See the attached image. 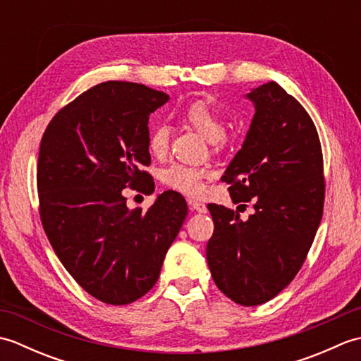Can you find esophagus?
<instances>
[{
  "label": "esophagus",
  "instance_id": "34e87169",
  "mask_svg": "<svg viewBox=\"0 0 361 361\" xmlns=\"http://www.w3.org/2000/svg\"><path fill=\"white\" fill-rule=\"evenodd\" d=\"M188 204H189V209L190 211H197V212H206V211H208V208H206V204L203 202L194 200V198H189Z\"/></svg>",
  "mask_w": 361,
  "mask_h": 361
}]
</instances>
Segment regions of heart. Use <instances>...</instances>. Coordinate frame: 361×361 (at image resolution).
Masks as SVG:
<instances>
[{"instance_id": "heart-1", "label": "heart", "mask_w": 361, "mask_h": 361, "mask_svg": "<svg viewBox=\"0 0 361 361\" xmlns=\"http://www.w3.org/2000/svg\"><path fill=\"white\" fill-rule=\"evenodd\" d=\"M181 121L192 127L209 141L214 152H224L229 144V135L225 130V118L217 105L206 99H197L181 111ZM171 132L166 126H155L150 128L147 136L149 153L157 159L164 158L169 152ZM211 176L208 167L188 166L173 163L161 172V181L167 188L185 195H200L204 189V181Z\"/></svg>"}]
</instances>
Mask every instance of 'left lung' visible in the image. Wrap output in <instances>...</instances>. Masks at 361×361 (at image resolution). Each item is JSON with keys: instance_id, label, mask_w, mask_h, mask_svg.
Masks as SVG:
<instances>
[{"instance_id": "obj_1", "label": "left lung", "mask_w": 361, "mask_h": 361, "mask_svg": "<svg viewBox=\"0 0 361 361\" xmlns=\"http://www.w3.org/2000/svg\"><path fill=\"white\" fill-rule=\"evenodd\" d=\"M248 97L255 118L221 180L234 203L252 202L255 212L242 221L208 204L214 233L206 259L221 293L251 307L279 295L301 270L323 217L326 181L319 136L304 106L276 82Z\"/></svg>"}]
</instances>
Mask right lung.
Wrapping results in <instances>:
<instances>
[{
  "label": "right lung",
  "instance_id": "right-lung-1",
  "mask_svg": "<svg viewBox=\"0 0 361 361\" xmlns=\"http://www.w3.org/2000/svg\"><path fill=\"white\" fill-rule=\"evenodd\" d=\"M169 96L109 80L60 109L46 127L37 163L38 212L73 279L105 304L124 305L155 286L188 204L166 190L150 208L128 209L122 189L150 195L144 167L149 114Z\"/></svg>",
  "mask_w": 361,
  "mask_h": 361
}]
</instances>
